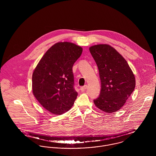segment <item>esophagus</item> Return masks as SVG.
I'll use <instances>...</instances> for the list:
<instances>
[{"instance_id":"1","label":"esophagus","mask_w":156,"mask_h":156,"mask_svg":"<svg viewBox=\"0 0 156 156\" xmlns=\"http://www.w3.org/2000/svg\"><path fill=\"white\" fill-rule=\"evenodd\" d=\"M87 88V85H85L83 87H80V90H81V91H84Z\"/></svg>"}]
</instances>
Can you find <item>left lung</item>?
<instances>
[{
	"instance_id": "1",
	"label": "left lung",
	"mask_w": 156,
	"mask_h": 156,
	"mask_svg": "<svg viewBox=\"0 0 156 156\" xmlns=\"http://www.w3.org/2000/svg\"><path fill=\"white\" fill-rule=\"evenodd\" d=\"M89 51L98 68L101 88L94 103L106 113L119 111L135 88L133 73L123 56L110 45H92Z\"/></svg>"
}]
</instances>
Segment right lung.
<instances>
[{
  "label": "right lung",
  "mask_w": 156,
  "mask_h": 156,
  "mask_svg": "<svg viewBox=\"0 0 156 156\" xmlns=\"http://www.w3.org/2000/svg\"><path fill=\"white\" fill-rule=\"evenodd\" d=\"M82 50L72 43H57L45 52L33 72V94L51 113L61 115L73 106L78 94L74 88L72 68Z\"/></svg>",
  "instance_id": "1"
}]
</instances>
